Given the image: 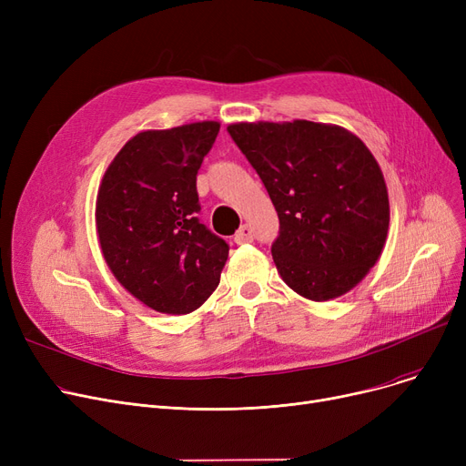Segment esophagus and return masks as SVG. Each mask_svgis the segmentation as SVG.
Listing matches in <instances>:
<instances>
[{"mask_svg": "<svg viewBox=\"0 0 466 466\" xmlns=\"http://www.w3.org/2000/svg\"><path fill=\"white\" fill-rule=\"evenodd\" d=\"M236 243H249L253 241V228L249 225H241L234 236Z\"/></svg>", "mask_w": 466, "mask_h": 466, "instance_id": "esophagus-1", "label": "esophagus"}]
</instances>
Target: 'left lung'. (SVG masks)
<instances>
[{"instance_id": "left-lung-1", "label": "left lung", "mask_w": 466, "mask_h": 466, "mask_svg": "<svg viewBox=\"0 0 466 466\" xmlns=\"http://www.w3.org/2000/svg\"><path fill=\"white\" fill-rule=\"evenodd\" d=\"M227 130L278 211L272 257L283 281L315 302L346 295L378 262L389 230L387 187L369 147L311 120Z\"/></svg>"}]
</instances>
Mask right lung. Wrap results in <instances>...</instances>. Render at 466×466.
<instances>
[{
  "label": "right lung",
  "mask_w": 466,
  "mask_h": 466,
  "mask_svg": "<svg viewBox=\"0 0 466 466\" xmlns=\"http://www.w3.org/2000/svg\"><path fill=\"white\" fill-rule=\"evenodd\" d=\"M218 128L204 120L139 132L113 158L97 190L96 228L109 270L160 313L198 309L228 258V243L196 215V176Z\"/></svg>",
  "instance_id": "obj_1"
}]
</instances>
